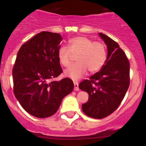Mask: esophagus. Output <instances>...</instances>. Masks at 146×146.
Instances as JSON below:
<instances>
[{
    "label": "esophagus",
    "mask_w": 146,
    "mask_h": 146,
    "mask_svg": "<svg viewBox=\"0 0 146 146\" xmlns=\"http://www.w3.org/2000/svg\"><path fill=\"white\" fill-rule=\"evenodd\" d=\"M74 90L75 91H78L79 90H80V88H79V86H78V83L77 82H74Z\"/></svg>",
    "instance_id": "1"
}]
</instances>
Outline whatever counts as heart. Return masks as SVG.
Here are the masks:
<instances>
[{
  "label": "heart",
  "instance_id": "1",
  "mask_svg": "<svg viewBox=\"0 0 146 146\" xmlns=\"http://www.w3.org/2000/svg\"><path fill=\"white\" fill-rule=\"evenodd\" d=\"M75 57L76 64L71 65L64 71L66 78L76 81L87 73L100 71L107 58L105 46L100 42H93L84 36H77L68 42V48L62 46L58 52L59 62L64 66L70 64L72 56Z\"/></svg>",
  "mask_w": 146,
  "mask_h": 146
}]
</instances>
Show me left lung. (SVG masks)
Listing matches in <instances>:
<instances>
[{"instance_id": "left-lung-1", "label": "left lung", "mask_w": 146, "mask_h": 146, "mask_svg": "<svg viewBox=\"0 0 146 146\" xmlns=\"http://www.w3.org/2000/svg\"><path fill=\"white\" fill-rule=\"evenodd\" d=\"M99 36L107 46V58L100 71L79 84L88 93V101L82 105L87 116L102 119L113 113L124 98L130 84V64L118 43L102 33Z\"/></svg>"}]
</instances>
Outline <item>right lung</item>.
Listing matches in <instances>:
<instances>
[{
	"instance_id": "right-lung-1",
	"label": "right lung",
	"mask_w": 146,
	"mask_h": 146,
	"mask_svg": "<svg viewBox=\"0 0 146 146\" xmlns=\"http://www.w3.org/2000/svg\"><path fill=\"white\" fill-rule=\"evenodd\" d=\"M62 36L42 31L22 45L13 68L14 93L24 109L38 118L51 117L74 88L73 81L52 80L62 73L58 58Z\"/></svg>"
}]
</instances>
